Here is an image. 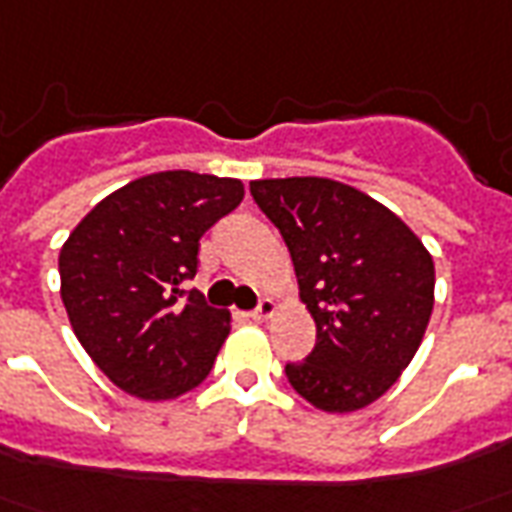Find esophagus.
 Returning <instances> with one entry per match:
<instances>
[{"mask_svg":"<svg viewBox=\"0 0 512 512\" xmlns=\"http://www.w3.org/2000/svg\"><path fill=\"white\" fill-rule=\"evenodd\" d=\"M274 310H277V302H274V299H260V305H257L249 316L255 318V321H263V318L274 316Z\"/></svg>","mask_w":512,"mask_h":512,"instance_id":"esophagus-1","label":"esophagus"}]
</instances>
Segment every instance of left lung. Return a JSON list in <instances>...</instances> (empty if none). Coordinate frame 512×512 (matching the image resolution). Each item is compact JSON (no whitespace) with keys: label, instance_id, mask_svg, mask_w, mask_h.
Returning <instances> with one entry per match:
<instances>
[{"label":"left lung","instance_id":"obj_1","mask_svg":"<svg viewBox=\"0 0 512 512\" xmlns=\"http://www.w3.org/2000/svg\"><path fill=\"white\" fill-rule=\"evenodd\" d=\"M280 230L316 321V346L288 363L293 391L324 413L371 405L421 346L435 266L418 235L363 191L324 177L249 182Z\"/></svg>","mask_w":512,"mask_h":512}]
</instances>
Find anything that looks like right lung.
<instances>
[{"instance_id": "right-lung-1", "label": "right lung", "mask_w": 512, "mask_h": 512, "mask_svg": "<svg viewBox=\"0 0 512 512\" xmlns=\"http://www.w3.org/2000/svg\"><path fill=\"white\" fill-rule=\"evenodd\" d=\"M244 199V182L157 171L105 196L60 249L71 330L113 385L146 402L194 391L230 335V310L182 291L199 238Z\"/></svg>"}]
</instances>
